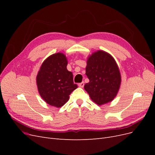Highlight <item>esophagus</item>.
Instances as JSON below:
<instances>
[{"mask_svg":"<svg viewBox=\"0 0 155 155\" xmlns=\"http://www.w3.org/2000/svg\"><path fill=\"white\" fill-rule=\"evenodd\" d=\"M84 85H85V84H84V82H81V83H79V84H78V86H79V87L83 88V87H84Z\"/></svg>","mask_w":155,"mask_h":155,"instance_id":"obj_1","label":"esophagus"}]
</instances>
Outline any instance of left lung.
I'll use <instances>...</instances> for the list:
<instances>
[{
	"label": "left lung",
	"mask_w": 155,
	"mask_h": 155,
	"mask_svg": "<svg viewBox=\"0 0 155 155\" xmlns=\"http://www.w3.org/2000/svg\"><path fill=\"white\" fill-rule=\"evenodd\" d=\"M85 70L89 82L84 88L91 99L98 105L111 102L117 96L121 81L114 58L104 50L96 51L88 56Z\"/></svg>",
	"instance_id": "obj_1"
}]
</instances>
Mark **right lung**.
I'll list each match as a JSON object with an SVG mask.
<instances>
[{
	"instance_id": "obj_1",
	"label": "right lung",
	"mask_w": 155,
	"mask_h": 155,
	"mask_svg": "<svg viewBox=\"0 0 155 155\" xmlns=\"http://www.w3.org/2000/svg\"><path fill=\"white\" fill-rule=\"evenodd\" d=\"M67 58L58 52L50 55L42 63L36 77L37 89L46 104L61 107L68 101L70 94L78 88L72 72L67 68Z\"/></svg>"
}]
</instances>
